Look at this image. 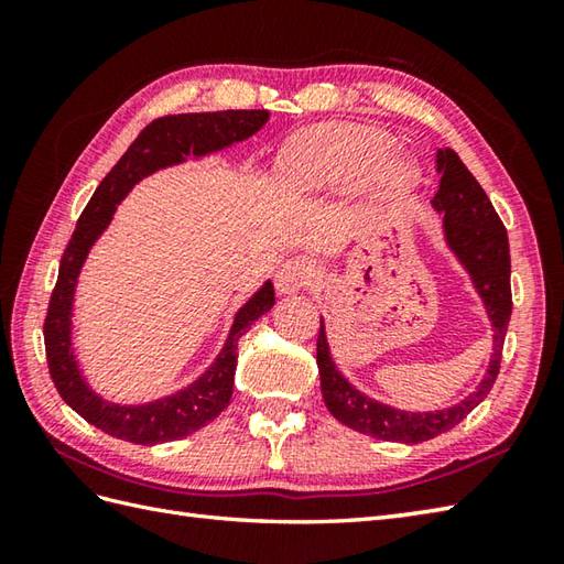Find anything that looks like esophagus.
Returning a JSON list of instances; mask_svg holds the SVG:
<instances>
[{
    "label": "esophagus",
    "instance_id": "esophagus-1",
    "mask_svg": "<svg viewBox=\"0 0 564 564\" xmlns=\"http://www.w3.org/2000/svg\"><path fill=\"white\" fill-rule=\"evenodd\" d=\"M313 279H315V271L305 259H301V257L289 259L281 263L279 271H275V291H279L281 295L297 293V291H303L305 285L313 283Z\"/></svg>",
    "mask_w": 564,
    "mask_h": 564
}]
</instances>
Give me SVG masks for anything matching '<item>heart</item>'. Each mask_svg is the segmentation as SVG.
<instances>
[{
  "label": "heart",
  "instance_id": "obj_1",
  "mask_svg": "<svg viewBox=\"0 0 564 564\" xmlns=\"http://www.w3.org/2000/svg\"><path fill=\"white\" fill-rule=\"evenodd\" d=\"M394 140L376 128L322 126L293 140L283 160V178L297 194H325L368 184L386 196H398L412 184V166L390 154Z\"/></svg>",
  "mask_w": 564,
  "mask_h": 564
}]
</instances>
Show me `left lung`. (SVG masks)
<instances>
[{
    "mask_svg": "<svg viewBox=\"0 0 564 564\" xmlns=\"http://www.w3.org/2000/svg\"><path fill=\"white\" fill-rule=\"evenodd\" d=\"M436 172L441 174L438 191L431 198L436 213H443V237L463 269L470 273L475 291L480 293L487 317L492 322L495 346L489 368L475 392L458 404L436 412H404L368 398L346 380L332 361L325 322L319 319L317 368L322 398L334 419L354 431L380 441L422 443L436 438L443 431L460 424L480 404L499 376L501 349L511 317V257L507 227L487 198L477 178L467 172L458 154L451 148L436 152Z\"/></svg>",
    "mask_w": 564,
    "mask_h": 564,
    "instance_id": "8db88e82",
    "label": "left lung"
}]
</instances>
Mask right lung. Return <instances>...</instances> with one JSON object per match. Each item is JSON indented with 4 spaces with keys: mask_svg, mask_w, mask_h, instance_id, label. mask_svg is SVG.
<instances>
[{
    "mask_svg": "<svg viewBox=\"0 0 564 564\" xmlns=\"http://www.w3.org/2000/svg\"><path fill=\"white\" fill-rule=\"evenodd\" d=\"M267 121L269 111L257 109L158 118L142 130L113 170L104 176L87 208L79 215L75 232L59 259L57 283L51 305H47L43 325L45 356L59 398L82 419H87L89 424L106 431L109 436L140 443V446H154V443L184 438L210 424L232 398L239 337L261 315L269 313L275 297L271 281H267L237 310L220 354L215 356L206 373L198 376L191 386L145 404H116L89 388L87 378L79 370L75 349H72V307H75L77 279L84 261H87L94 242L111 225L118 203L138 182L164 166L182 164L188 158H206L210 152L242 142L254 135Z\"/></svg>",
    "mask_w": 564,
    "mask_h": 564,
    "instance_id": "right-lung-1",
    "label": "right lung"
}]
</instances>
